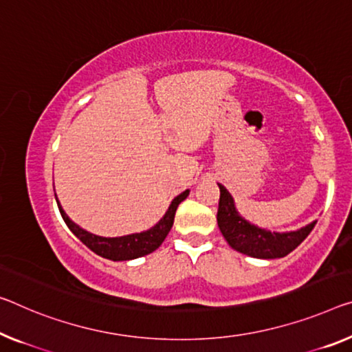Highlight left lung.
<instances>
[{"label": "left lung", "mask_w": 352, "mask_h": 352, "mask_svg": "<svg viewBox=\"0 0 352 352\" xmlns=\"http://www.w3.org/2000/svg\"><path fill=\"white\" fill-rule=\"evenodd\" d=\"M217 223L221 234L231 248L244 255L263 259L283 258L294 250L315 228L316 221L291 232H270L250 225L237 215L232 198L223 186H220Z\"/></svg>", "instance_id": "8db88e82"}]
</instances>
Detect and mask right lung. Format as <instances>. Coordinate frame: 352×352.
Listing matches in <instances>:
<instances>
[{
	"mask_svg": "<svg viewBox=\"0 0 352 352\" xmlns=\"http://www.w3.org/2000/svg\"><path fill=\"white\" fill-rule=\"evenodd\" d=\"M188 190L182 192L181 195L171 201L170 209L166 210L165 217L162 219L154 228H151L144 232H138V234H129V236H122V237H100L96 234H91V232L85 231L74 223L70 220L66 212H64L63 208L59 206V212H61L63 220L66 221V225L69 226V230L74 232L75 236L78 237L83 244L91 248L97 255H100L102 258L107 259H113V261H127V259H135L144 255H149L154 250L162 245V242L165 241L166 234H168L173 221H175V214L176 209L179 206V203L184 201L187 198ZM56 197V195H55Z\"/></svg>",
	"mask_w": 352,
	"mask_h": 352,
	"instance_id": "1",
	"label": "right lung"
}]
</instances>
